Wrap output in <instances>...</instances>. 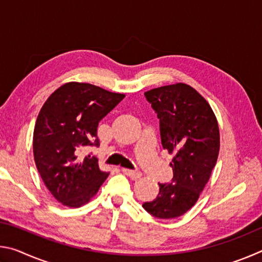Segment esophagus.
Segmentation results:
<instances>
[{
    "label": "esophagus",
    "instance_id": "34e87169",
    "mask_svg": "<svg viewBox=\"0 0 262 262\" xmlns=\"http://www.w3.org/2000/svg\"><path fill=\"white\" fill-rule=\"evenodd\" d=\"M122 172L125 173L126 176L129 177L132 179H139L140 177L142 176L140 171L137 170H129V168H122Z\"/></svg>",
    "mask_w": 262,
    "mask_h": 262
}]
</instances>
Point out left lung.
Masks as SVG:
<instances>
[{
	"mask_svg": "<svg viewBox=\"0 0 262 262\" xmlns=\"http://www.w3.org/2000/svg\"><path fill=\"white\" fill-rule=\"evenodd\" d=\"M157 113L164 149L174 152L173 178L158 184L159 193L142 207L157 219L184 215L198 201L210 178L220 151V129L210 105L184 83L144 92Z\"/></svg>",
	"mask_w": 262,
	"mask_h": 262,
	"instance_id": "1",
	"label": "left lung"
}]
</instances>
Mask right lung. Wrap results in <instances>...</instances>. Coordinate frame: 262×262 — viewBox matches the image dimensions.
Listing matches in <instances>:
<instances>
[{
	"mask_svg": "<svg viewBox=\"0 0 262 262\" xmlns=\"http://www.w3.org/2000/svg\"><path fill=\"white\" fill-rule=\"evenodd\" d=\"M125 98L89 83H66L48 97L33 132V155L46 187L62 205L77 208L98 192L108 172L82 151L99 147V121Z\"/></svg>",
	"mask_w": 262,
	"mask_h": 262,
	"instance_id": "1",
	"label": "right lung"
}]
</instances>
